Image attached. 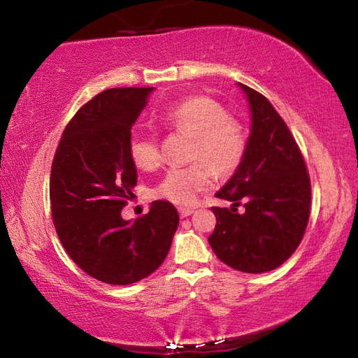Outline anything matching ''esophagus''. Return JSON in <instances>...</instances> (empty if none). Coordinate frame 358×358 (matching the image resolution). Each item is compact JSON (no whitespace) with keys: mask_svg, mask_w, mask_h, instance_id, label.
I'll list each match as a JSON object with an SVG mask.
<instances>
[{"mask_svg":"<svg viewBox=\"0 0 358 358\" xmlns=\"http://www.w3.org/2000/svg\"><path fill=\"white\" fill-rule=\"evenodd\" d=\"M178 213L181 217H186V216H191L194 213L192 208H186V207H180L178 208Z\"/></svg>","mask_w":358,"mask_h":358,"instance_id":"1","label":"esophagus"}]
</instances>
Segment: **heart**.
<instances>
[{"mask_svg": "<svg viewBox=\"0 0 358 358\" xmlns=\"http://www.w3.org/2000/svg\"><path fill=\"white\" fill-rule=\"evenodd\" d=\"M159 120L166 128L191 136V159L202 161L169 169L155 187L156 197L177 205H191L213 183L208 164L221 173L232 172L240 164L245 153L243 129L237 120L227 117L226 108L215 99L192 96L169 107ZM129 155L132 162L143 171L161 164L159 145L153 134L132 137Z\"/></svg>", "mask_w": 358, "mask_h": 358, "instance_id": "1", "label": "heart"}]
</instances>
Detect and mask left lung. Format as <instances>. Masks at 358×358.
Listing matches in <instances>:
<instances>
[{"mask_svg":"<svg viewBox=\"0 0 358 358\" xmlns=\"http://www.w3.org/2000/svg\"><path fill=\"white\" fill-rule=\"evenodd\" d=\"M251 110V132L237 171L216 197V227L208 237L217 259L245 273L280 266L300 245L310 220L311 183L305 159L287 124L256 90L238 83ZM244 202L245 211L236 213Z\"/></svg>","mask_w":358,"mask_h":358,"instance_id":"left-lung-1","label":"left lung"}]
</instances>
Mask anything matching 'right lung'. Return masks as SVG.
Listing matches in <instances>:
<instances>
[{
	"instance_id": "1",
	"label": "right lung",
	"mask_w": 358,
	"mask_h": 358,
	"mask_svg": "<svg viewBox=\"0 0 358 358\" xmlns=\"http://www.w3.org/2000/svg\"><path fill=\"white\" fill-rule=\"evenodd\" d=\"M153 90L96 94L66 126L52 164V217L59 241L85 273L115 286L159 268L180 221L166 201H155L136 221L121 217L137 183L131 128Z\"/></svg>"
}]
</instances>
